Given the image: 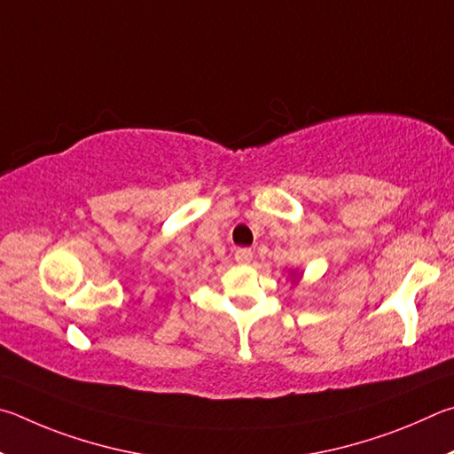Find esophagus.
I'll return each instance as SVG.
<instances>
[{
    "mask_svg": "<svg viewBox=\"0 0 454 454\" xmlns=\"http://www.w3.org/2000/svg\"><path fill=\"white\" fill-rule=\"evenodd\" d=\"M235 261H237V263H241V265H249L253 261V251L247 249V247L237 249L235 251Z\"/></svg>",
    "mask_w": 454,
    "mask_h": 454,
    "instance_id": "obj_1",
    "label": "esophagus"
}]
</instances>
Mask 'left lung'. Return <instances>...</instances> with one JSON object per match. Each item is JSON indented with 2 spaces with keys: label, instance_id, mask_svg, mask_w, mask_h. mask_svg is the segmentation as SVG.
Returning <instances> with one entry per match:
<instances>
[{
  "label": "left lung",
  "instance_id": "left-lung-1",
  "mask_svg": "<svg viewBox=\"0 0 454 454\" xmlns=\"http://www.w3.org/2000/svg\"><path fill=\"white\" fill-rule=\"evenodd\" d=\"M291 277H293V285L301 281V277H303V273L301 271H291Z\"/></svg>",
  "mask_w": 454,
  "mask_h": 454
}]
</instances>
